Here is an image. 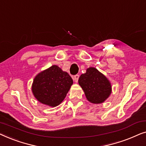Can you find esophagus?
<instances>
[{"instance_id": "1", "label": "esophagus", "mask_w": 146, "mask_h": 146, "mask_svg": "<svg viewBox=\"0 0 146 146\" xmlns=\"http://www.w3.org/2000/svg\"><path fill=\"white\" fill-rule=\"evenodd\" d=\"M73 79L74 80V82L76 83L78 82V79H79V75H75L73 77Z\"/></svg>"}]
</instances>
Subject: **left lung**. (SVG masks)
<instances>
[{
    "label": "left lung",
    "mask_w": 146,
    "mask_h": 146,
    "mask_svg": "<svg viewBox=\"0 0 146 146\" xmlns=\"http://www.w3.org/2000/svg\"><path fill=\"white\" fill-rule=\"evenodd\" d=\"M78 84L90 103L102 104L111 93V84L106 76L96 68L90 67L78 79Z\"/></svg>",
    "instance_id": "1"
}]
</instances>
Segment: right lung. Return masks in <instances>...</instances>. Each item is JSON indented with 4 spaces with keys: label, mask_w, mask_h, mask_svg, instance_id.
Segmentation results:
<instances>
[{
    "label": "right lung",
    "mask_w": 146,
    "mask_h": 146,
    "mask_svg": "<svg viewBox=\"0 0 146 146\" xmlns=\"http://www.w3.org/2000/svg\"><path fill=\"white\" fill-rule=\"evenodd\" d=\"M72 84V79L66 72L56 65H52L35 77L32 92L40 103L56 107L64 100Z\"/></svg>",
    "instance_id": "1"
}]
</instances>
